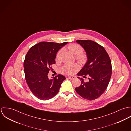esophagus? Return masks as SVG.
<instances>
[{"mask_svg": "<svg viewBox=\"0 0 131 131\" xmlns=\"http://www.w3.org/2000/svg\"><path fill=\"white\" fill-rule=\"evenodd\" d=\"M68 78L70 79V80H73V79H75V76H70L68 77Z\"/></svg>", "mask_w": 131, "mask_h": 131, "instance_id": "34e87169", "label": "esophagus"}]
</instances>
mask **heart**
Wrapping results in <instances>:
<instances>
[{"label": "heart", "mask_w": 131, "mask_h": 131, "mask_svg": "<svg viewBox=\"0 0 131 131\" xmlns=\"http://www.w3.org/2000/svg\"><path fill=\"white\" fill-rule=\"evenodd\" d=\"M68 49L72 53H73L76 57V59L80 61H85L86 60V56L83 54V47L79 44L73 43L68 46ZM62 54V50H60L57 53L56 59L60 60ZM80 68V66L77 63L64 64L60 70L61 73L64 75H73L77 72Z\"/></svg>", "instance_id": "b5f03b06"}]
</instances>
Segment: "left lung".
<instances>
[{"mask_svg":"<svg viewBox=\"0 0 131 131\" xmlns=\"http://www.w3.org/2000/svg\"><path fill=\"white\" fill-rule=\"evenodd\" d=\"M76 42L84 49L88 59L77 75L84 77L88 75L89 81L85 82L79 78L81 84L75 90L84 99L93 100L99 97L108 86L112 73L111 60L104 47L93 41L78 40Z\"/></svg>","mask_w":131,"mask_h":131,"instance_id":"obj_1","label":"left lung"}]
</instances>
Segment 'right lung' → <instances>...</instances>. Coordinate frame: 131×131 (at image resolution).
I'll return each mask as SVG.
<instances>
[{"label":"right lung","mask_w":131,"mask_h":131,"mask_svg":"<svg viewBox=\"0 0 131 131\" xmlns=\"http://www.w3.org/2000/svg\"><path fill=\"white\" fill-rule=\"evenodd\" d=\"M68 43L41 42L28 51L24 62L25 79L31 91L38 99L46 100L53 97L66 79L61 75L49 79L48 74L52 70L51 65L56 63L57 51Z\"/></svg>","instance_id":"add662e5"}]
</instances>
